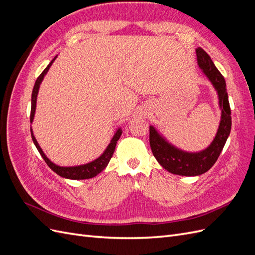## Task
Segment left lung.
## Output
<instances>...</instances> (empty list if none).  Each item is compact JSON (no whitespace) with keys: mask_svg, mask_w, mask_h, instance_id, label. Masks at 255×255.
Returning a JSON list of instances; mask_svg holds the SVG:
<instances>
[{"mask_svg":"<svg viewBox=\"0 0 255 255\" xmlns=\"http://www.w3.org/2000/svg\"><path fill=\"white\" fill-rule=\"evenodd\" d=\"M198 66L217 91L221 118L218 130L211 144L199 152H187L169 142L153 126H150V145L154 157L167 171L177 175L196 176L214 166L231 132L232 119L225 78L214 65L210 55L201 48L196 49Z\"/></svg>","mask_w":255,"mask_h":255,"instance_id":"8db88e82","label":"left lung"}]
</instances>
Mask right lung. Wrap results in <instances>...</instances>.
<instances>
[{"mask_svg":"<svg viewBox=\"0 0 255 255\" xmlns=\"http://www.w3.org/2000/svg\"><path fill=\"white\" fill-rule=\"evenodd\" d=\"M57 55L54 57L51 63L48 65V67L44 69L43 72L38 76V79L35 82L34 88H33V92H32V107H30V123H33L34 121V117H35V112H36V103H37V96H38V91H39L40 88V84L43 81L44 75L48 73L50 67L52 66V64L54 63V60L56 59ZM30 133H32V139L34 141V144L36 145L37 150L39 151L40 155L42 156V158L44 159L47 165L52 169V170L57 173L59 176L65 177V179H70V180H86V179H91L96 175H98L100 172L103 171L104 169L109 165L110 160L113 156V154L115 152L116 149V144H117V141L119 140V138L122 134V128H119L116 130L112 140L110 142V144L106 146V149L104 150V152L100 155L98 158H96L95 160L89 161L87 164L84 165H78V166H69V167H64V166H58L56 164H54L53 161H51L47 155H45L44 152L42 151V149L40 148L39 143L36 140V138L34 136L33 129L30 128Z\"/></svg>","mask_w":255,"mask_h":255,"instance_id":"add662e5","label":"right lung"}]
</instances>
